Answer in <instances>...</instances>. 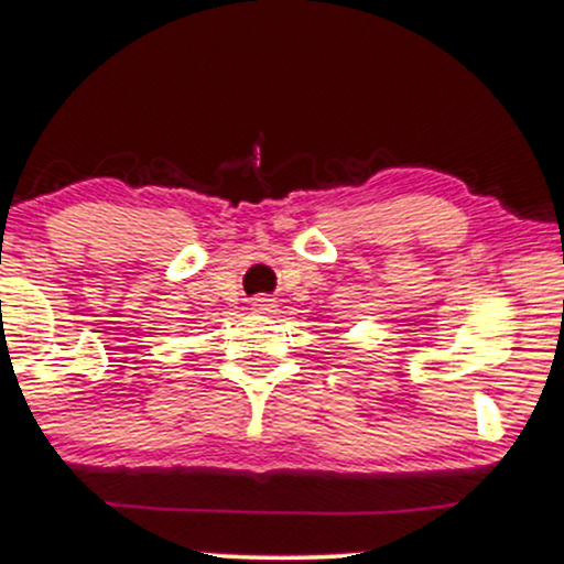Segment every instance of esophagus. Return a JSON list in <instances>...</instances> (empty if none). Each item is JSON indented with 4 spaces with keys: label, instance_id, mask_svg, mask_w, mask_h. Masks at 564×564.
<instances>
[{
    "label": "esophagus",
    "instance_id": "1",
    "mask_svg": "<svg viewBox=\"0 0 564 564\" xmlns=\"http://www.w3.org/2000/svg\"><path fill=\"white\" fill-rule=\"evenodd\" d=\"M252 312H258V315H271V312H276V304L274 299H265V295H258V299H252Z\"/></svg>",
    "mask_w": 564,
    "mask_h": 564
}]
</instances>
